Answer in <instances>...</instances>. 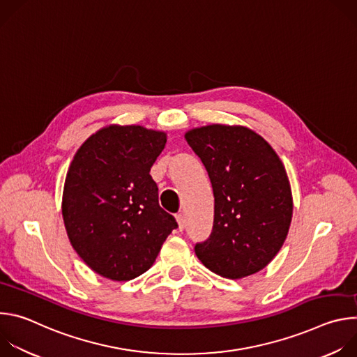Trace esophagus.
<instances>
[{
	"instance_id": "1",
	"label": "esophagus",
	"mask_w": 357,
	"mask_h": 357,
	"mask_svg": "<svg viewBox=\"0 0 357 357\" xmlns=\"http://www.w3.org/2000/svg\"><path fill=\"white\" fill-rule=\"evenodd\" d=\"M176 222H178V230L182 231L185 229V218H183V215H178L176 216Z\"/></svg>"
}]
</instances>
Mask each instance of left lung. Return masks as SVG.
<instances>
[{
	"mask_svg": "<svg viewBox=\"0 0 357 357\" xmlns=\"http://www.w3.org/2000/svg\"><path fill=\"white\" fill-rule=\"evenodd\" d=\"M185 139L205 165L215 196L211 237L195 245L202 264L240 280L267 267L292 220V192L273 146L244 126L192 128Z\"/></svg>",
	"mask_w": 357,
	"mask_h": 357,
	"instance_id": "left-lung-1",
	"label": "left lung"
}]
</instances>
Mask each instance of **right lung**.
I'll list each match as a JSON object with an SVG mask.
<instances>
[{
    "label": "right lung",
    "mask_w": 357,
    "mask_h": 357,
    "mask_svg": "<svg viewBox=\"0 0 357 357\" xmlns=\"http://www.w3.org/2000/svg\"><path fill=\"white\" fill-rule=\"evenodd\" d=\"M167 132L112 124L76 151L66 174L62 216L79 257L98 275L130 281L148 271L174 229L149 171Z\"/></svg>",
    "instance_id": "obj_1"
}]
</instances>
